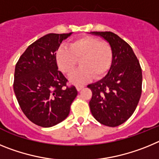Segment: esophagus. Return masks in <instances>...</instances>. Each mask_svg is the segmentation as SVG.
<instances>
[{"label":"esophagus","mask_w":159,"mask_h":159,"mask_svg":"<svg viewBox=\"0 0 159 159\" xmlns=\"http://www.w3.org/2000/svg\"><path fill=\"white\" fill-rule=\"evenodd\" d=\"M75 88H76L77 91H78V92H80V91H81V90L84 88V85H80V84H77L76 86H75Z\"/></svg>","instance_id":"1"}]
</instances>
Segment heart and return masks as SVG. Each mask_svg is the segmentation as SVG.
Masks as SVG:
<instances>
[{"instance_id":"b5f03b06","label":"heart","mask_w":159,"mask_h":159,"mask_svg":"<svg viewBox=\"0 0 159 159\" xmlns=\"http://www.w3.org/2000/svg\"><path fill=\"white\" fill-rule=\"evenodd\" d=\"M79 60L80 67L70 76L73 84H84L94 75L104 76L112 64V49L107 42L86 36L71 42L68 48L60 46L56 52L58 67L66 75L72 72Z\"/></svg>"}]
</instances>
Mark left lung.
I'll list each match as a JSON object with an SVG mask.
<instances>
[{
    "mask_svg": "<svg viewBox=\"0 0 159 159\" xmlns=\"http://www.w3.org/2000/svg\"><path fill=\"white\" fill-rule=\"evenodd\" d=\"M109 43L112 64L106 76L88 85L92 90L89 102L92 116L107 127L125 123L135 111L142 94L143 75L131 47L111 32H92Z\"/></svg>",
    "mask_w": 159,
    "mask_h": 159,
    "instance_id": "left-lung-1",
    "label": "left lung"
}]
</instances>
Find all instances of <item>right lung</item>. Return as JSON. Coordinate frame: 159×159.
Instances as JSON below:
<instances>
[{"instance_id":"add662e5","label":"right lung","mask_w":159,"mask_h":159,"mask_svg":"<svg viewBox=\"0 0 159 159\" xmlns=\"http://www.w3.org/2000/svg\"><path fill=\"white\" fill-rule=\"evenodd\" d=\"M72 32L49 33L27 48L15 67L13 89L26 117L35 124L50 127L66 119L78 92L67 87L58 70L56 52Z\"/></svg>"}]
</instances>
